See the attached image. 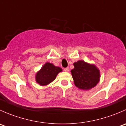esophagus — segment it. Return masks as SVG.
Masks as SVG:
<instances>
[{
	"label": "esophagus",
	"mask_w": 126,
	"mask_h": 126,
	"mask_svg": "<svg viewBox=\"0 0 126 126\" xmlns=\"http://www.w3.org/2000/svg\"><path fill=\"white\" fill-rule=\"evenodd\" d=\"M69 68H64V71H65V72H68V71H69Z\"/></svg>",
	"instance_id": "obj_1"
}]
</instances>
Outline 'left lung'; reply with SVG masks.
<instances>
[{"mask_svg": "<svg viewBox=\"0 0 126 126\" xmlns=\"http://www.w3.org/2000/svg\"><path fill=\"white\" fill-rule=\"evenodd\" d=\"M74 68L71 71L75 85L79 89L88 90L93 88L100 80V71L94 64L83 60L74 63Z\"/></svg>", "mask_w": 126, "mask_h": 126, "instance_id": "obj_1", "label": "left lung"}]
</instances>
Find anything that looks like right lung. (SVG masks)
Instances as JSON below:
<instances>
[{"label": "right lung", "mask_w": 126, "mask_h": 126, "mask_svg": "<svg viewBox=\"0 0 126 126\" xmlns=\"http://www.w3.org/2000/svg\"><path fill=\"white\" fill-rule=\"evenodd\" d=\"M62 69L55 66L52 63L47 62L38 71L35 76V79L39 85L46 86L49 85L55 79L57 74L62 72Z\"/></svg>", "instance_id": "1"}]
</instances>
